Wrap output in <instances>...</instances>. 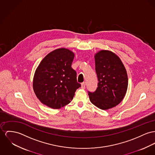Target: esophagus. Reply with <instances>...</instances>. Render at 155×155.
<instances>
[{
    "label": "esophagus",
    "instance_id": "1",
    "mask_svg": "<svg viewBox=\"0 0 155 155\" xmlns=\"http://www.w3.org/2000/svg\"><path fill=\"white\" fill-rule=\"evenodd\" d=\"M85 86H86L85 83H82V84H81V88H82V89H85Z\"/></svg>",
    "mask_w": 155,
    "mask_h": 155
}]
</instances>
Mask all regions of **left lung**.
I'll return each instance as SVG.
<instances>
[{"label": "left lung", "instance_id": "obj_1", "mask_svg": "<svg viewBox=\"0 0 155 155\" xmlns=\"http://www.w3.org/2000/svg\"><path fill=\"white\" fill-rule=\"evenodd\" d=\"M97 87L88 92L91 102L102 110H107L120 103L126 94L128 78L120 59L114 52L102 50L94 55Z\"/></svg>", "mask_w": 155, "mask_h": 155}]
</instances>
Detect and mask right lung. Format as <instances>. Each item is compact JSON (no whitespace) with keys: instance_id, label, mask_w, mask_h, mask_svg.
Instances as JSON below:
<instances>
[{"instance_id":"obj_1","label":"right lung","mask_w":155,"mask_h":155,"mask_svg":"<svg viewBox=\"0 0 155 155\" xmlns=\"http://www.w3.org/2000/svg\"><path fill=\"white\" fill-rule=\"evenodd\" d=\"M74 57L71 51L59 48L48 54L38 66L33 88L43 104L56 109L72 101L76 89L81 86L71 67Z\"/></svg>"}]
</instances>
